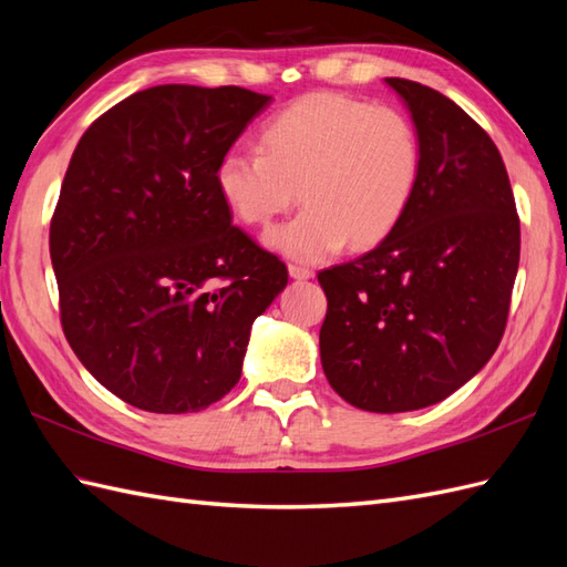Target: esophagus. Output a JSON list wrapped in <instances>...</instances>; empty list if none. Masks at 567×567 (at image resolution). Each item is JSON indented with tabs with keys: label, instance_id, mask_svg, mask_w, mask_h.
Returning a JSON list of instances; mask_svg holds the SVG:
<instances>
[{
	"label": "esophagus",
	"instance_id": "esophagus-1",
	"mask_svg": "<svg viewBox=\"0 0 567 567\" xmlns=\"http://www.w3.org/2000/svg\"><path fill=\"white\" fill-rule=\"evenodd\" d=\"M288 274L298 281H305V279H312L315 271L307 269V267H300V265H288Z\"/></svg>",
	"mask_w": 567,
	"mask_h": 567
}]
</instances>
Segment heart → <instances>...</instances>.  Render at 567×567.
<instances>
[{"mask_svg":"<svg viewBox=\"0 0 567 567\" xmlns=\"http://www.w3.org/2000/svg\"><path fill=\"white\" fill-rule=\"evenodd\" d=\"M262 151L231 148L215 169L217 192L248 227H267L298 200L307 208L267 244L317 262L350 244L379 246L400 227L421 179V140L392 106L317 92L262 127Z\"/></svg>","mask_w":567,"mask_h":567,"instance_id":"heart-1","label":"heart"}]
</instances>
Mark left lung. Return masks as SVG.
I'll return each mask as SVG.
<instances>
[{"mask_svg":"<svg viewBox=\"0 0 567 567\" xmlns=\"http://www.w3.org/2000/svg\"><path fill=\"white\" fill-rule=\"evenodd\" d=\"M414 117L421 179L400 227L357 260L319 271L331 388L400 414L468 383L499 348L520 260V219L499 148L452 99L385 78Z\"/></svg>","mask_w":567,"mask_h":567,"instance_id":"left-lung-1","label":"left lung"}]
</instances>
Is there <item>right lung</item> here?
I'll use <instances>...</instances> for the list:
<instances>
[{"instance_id": "1", "label": "right lung", "mask_w": 567, "mask_h": 567, "mask_svg": "<svg viewBox=\"0 0 567 567\" xmlns=\"http://www.w3.org/2000/svg\"><path fill=\"white\" fill-rule=\"evenodd\" d=\"M271 96L161 84L96 117L49 227L65 340L94 379L153 414H186L241 379L252 321L288 284L231 225L215 169Z\"/></svg>"}]
</instances>
